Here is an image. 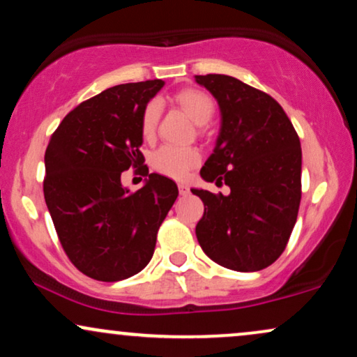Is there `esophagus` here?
<instances>
[{
	"instance_id": "1",
	"label": "esophagus",
	"mask_w": 357,
	"mask_h": 357,
	"mask_svg": "<svg viewBox=\"0 0 357 357\" xmlns=\"http://www.w3.org/2000/svg\"><path fill=\"white\" fill-rule=\"evenodd\" d=\"M178 190H179V195H181V196L190 195V186H188V184L179 183V184H178Z\"/></svg>"
}]
</instances>
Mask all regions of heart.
<instances>
[{
  "label": "heart",
  "mask_w": 357,
  "mask_h": 357,
  "mask_svg": "<svg viewBox=\"0 0 357 357\" xmlns=\"http://www.w3.org/2000/svg\"><path fill=\"white\" fill-rule=\"evenodd\" d=\"M176 101L199 126H204L211 121L214 111H216L213 98L201 89H183L176 94ZM160 116L161 101L158 98L146 102L139 119L141 136L146 141H151L156 135ZM149 162L156 173L173 179H183L186 178L192 167H196L201 162V151L195 146L165 144L151 154Z\"/></svg>",
  "instance_id": "heart-1"
}]
</instances>
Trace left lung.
Instances as JSON below:
<instances>
[{"instance_id":"left-lung-1","label":"left lung","mask_w":357,"mask_h":357,"mask_svg":"<svg viewBox=\"0 0 357 357\" xmlns=\"http://www.w3.org/2000/svg\"><path fill=\"white\" fill-rule=\"evenodd\" d=\"M216 98L221 130L201 178L227 196L191 190L204 203L196 226L214 263L249 273L271 266L289 241L301 203V143L274 98L226 75L196 76Z\"/></svg>"}]
</instances>
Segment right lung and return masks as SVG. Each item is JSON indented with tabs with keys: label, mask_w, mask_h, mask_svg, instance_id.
<instances>
[{
	"label": "right lung",
	"mask_w": 357,
	"mask_h": 357,
	"mask_svg": "<svg viewBox=\"0 0 357 357\" xmlns=\"http://www.w3.org/2000/svg\"><path fill=\"white\" fill-rule=\"evenodd\" d=\"M165 81L118 84L70 111L51 136L43 181L59 243L70 261L96 281H121L151 261L156 236L178 197L166 176L149 173L139 151V119ZM148 175L135 193L121 174Z\"/></svg>",
	"instance_id": "obj_1"
}]
</instances>
